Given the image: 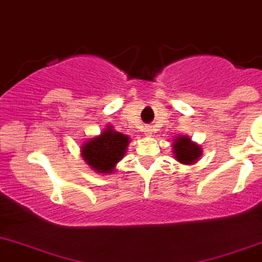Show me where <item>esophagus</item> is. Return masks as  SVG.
I'll use <instances>...</instances> for the list:
<instances>
[{
  "label": "esophagus",
  "mask_w": 262,
  "mask_h": 262,
  "mask_svg": "<svg viewBox=\"0 0 262 262\" xmlns=\"http://www.w3.org/2000/svg\"><path fill=\"white\" fill-rule=\"evenodd\" d=\"M144 134H146V136H148V137H151L152 136V129L149 128V126L144 128Z\"/></svg>",
  "instance_id": "1"
}]
</instances>
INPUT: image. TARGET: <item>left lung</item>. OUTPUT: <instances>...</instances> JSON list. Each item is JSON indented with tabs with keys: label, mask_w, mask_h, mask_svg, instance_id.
I'll return each instance as SVG.
<instances>
[{
	"label": "left lung",
	"mask_w": 262,
	"mask_h": 262,
	"mask_svg": "<svg viewBox=\"0 0 262 262\" xmlns=\"http://www.w3.org/2000/svg\"><path fill=\"white\" fill-rule=\"evenodd\" d=\"M172 154L180 164L193 165L202 156V148L188 136H178L172 139Z\"/></svg>",
	"instance_id": "left-lung-1"
}]
</instances>
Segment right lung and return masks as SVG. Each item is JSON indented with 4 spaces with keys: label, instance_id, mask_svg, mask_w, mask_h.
Wrapping results in <instances>:
<instances>
[{
    "label": "right lung",
    "instance_id": "obj_1",
    "mask_svg": "<svg viewBox=\"0 0 262 262\" xmlns=\"http://www.w3.org/2000/svg\"><path fill=\"white\" fill-rule=\"evenodd\" d=\"M129 142V136L116 132L114 126L108 124L98 136L82 143L80 155L96 172L111 174L115 171L116 164L125 156Z\"/></svg>",
    "mask_w": 262,
    "mask_h": 262
}]
</instances>
